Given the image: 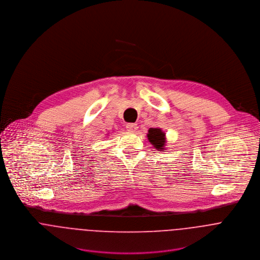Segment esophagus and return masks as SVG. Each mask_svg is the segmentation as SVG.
I'll return each instance as SVG.
<instances>
[{"instance_id":"obj_1","label":"esophagus","mask_w":260,"mask_h":260,"mask_svg":"<svg viewBox=\"0 0 260 260\" xmlns=\"http://www.w3.org/2000/svg\"><path fill=\"white\" fill-rule=\"evenodd\" d=\"M126 128H127V130L128 131H130V132H134V131H136L137 130V124H134V123H128L127 125H126Z\"/></svg>"}]
</instances>
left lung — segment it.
<instances>
[{
    "label": "left lung",
    "mask_w": 260,
    "mask_h": 260,
    "mask_svg": "<svg viewBox=\"0 0 260 260\" xmlns=\"http://www.w3.org/2000/svg\"><path fill=\"white\" fill-rule=\"evenodd\" d=\"M149 142L157 149V150H164L165 144V133L158 128H150L147 134Z\"/></svg>",
    "instance_id": "8db88e82"
}]
</instances>
